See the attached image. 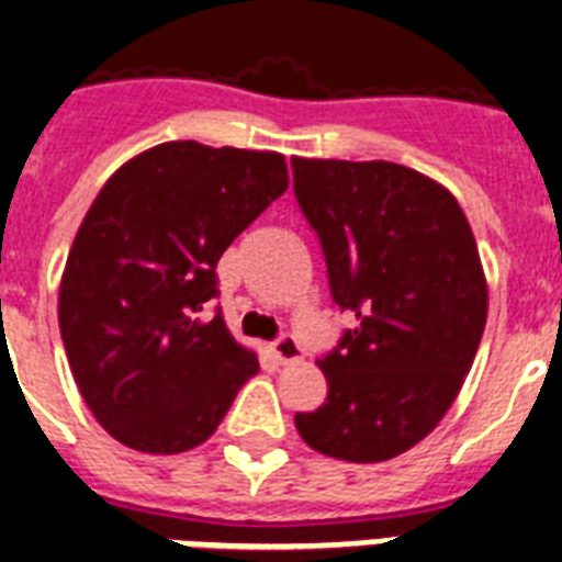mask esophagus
<instances>
[{
	"mask_svg": "<svg viewBox=\"0 0 562 562\" xmlns=\"http://www.w3.org/2000/svg\"><path fill=\"white\" fill-rule=\"evenodd\" d=\"M271 356L277 359V364H291V361L303 359V350L291 335H282L280 341L271 344Z\"/></svg>",
	"mask_w": 562,
	"mask_h": 562,
	"instance_id": "obj_1",
	"label": "esophagus"
}]
</instances>
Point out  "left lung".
<instances>
[{"label":"left lung","instance_id":"left-lung-1","mask_svg":"<svg viewBox=\"0 0 562 562\" xmlns=\"http://www.w3.org/2000/svg\"><path fill=\"white\" fill-rule=\"evenodd\" d=\"M291 169L333 300L356 317L317 361L326 402L294 426L338 461H391L435 431L479 352V245L454 194L408 166L291 157Z\"/></svg>","mask_w":562,"mask_h":562}]
</instances>
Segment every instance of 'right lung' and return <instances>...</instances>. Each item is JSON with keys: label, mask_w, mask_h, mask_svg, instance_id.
I'll return each mask as SVG.
<instances>
[{"label": "right lung", "mask_w": 562, "mask_h": 562, "mask_svg": "<svg viewBox=\"0 0 562 562\" xmlns=\"http://www.w3.org/2000/svg\"><path fill=\"white\" fill-rule=\"evenodd\" d=\"M285 189L282 154L183 139L131 157L95 194L66 256L57 324L87 408L122 446H201L256 375V352L201 308L218 294L221 254Z\"/></svg>", "instance_id": "add662e5"}]
</instances>
